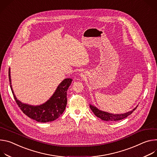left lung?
Segmentation results:
<instances>
[{
    "mask_svg": "<svg viewBox=\"0 0 157 157\" xmlns=\"http://www.w3.org/2000/svg\"><path fill=\"white\" fill-rule=\"evenodd\" d=\"M90 109L92 110V111L93 112V113L97 117L101 118L102 120L113 121L120 120H122V119L127 118L128 116H129L130 114L132 113V112L136 109L137 107L136 108H135L134 109H133L132 110H131L128 112H127L125 113H123V114H112V113H110L108 112H103V111L98 110L95 107H94L93 105H90Z\"/></svg>",
    "mask_w": 157,
    "mask_h": 157,
    "instance_id": "left-lung-1",
    "label": "left lung"
}]
</instances>
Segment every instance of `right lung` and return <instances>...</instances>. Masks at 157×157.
Instances as JSON below:
<instances>
[{"label":"right lung","mask_w":157,"mask_h":157,"mask_svg":"<svg viewBox=\"0 0 157 157\" xmlns=\"http://www.w3.org/2000/svg\"><path fill=\"white\" fill-rule=\"evenodd\" d=\"M9 78L10 89L17 105L24 114L39 122H48L58 118L64 112L67 102V91L72 80L65 78L58 86L55 93L45 103L39 106H32L22 103L17 100L11 85L10 71L9 70Z\"/></svg>","instance_id":"obj_1"}]
</instances>
